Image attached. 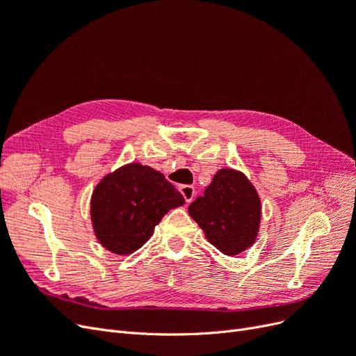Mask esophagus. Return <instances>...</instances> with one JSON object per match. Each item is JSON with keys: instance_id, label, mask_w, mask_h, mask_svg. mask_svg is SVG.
Returning <instances> with one entry per match:
<instances>
[{"instance_id": "obj_1", "label": "esophagus", "mask_w": 356, "mask_h": 356, "mask_svg": "<svg viewBox=\"0 0 356 356\" xmlns=\"http://www.w3.org/2000/svg\"><path fill=\"white\" fill-rule=\"evenodd\" d=\"M179 191H181V195L184 196L186 202H191L196 196V188L193 186H181Z\"/></svg>"}]
</instances>
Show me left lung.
I'll list each match as a JSON object with an SVG mask.
<instances>
[{
	"mask_svg": "<svg viewBox=\"0 0 356 356\" xmlns=\"http://www.w3.org/2000/svg\"><path fill=\"white\" fill-rule=\"evenodd\" d=\"M188 213L217 250L236 255L254 243L260 227L261 204L243 174L221 169L204 188L203 196L190 203Z\"/></svg>",
	"mask_w": 356,
	"mask_h": 356,
	"instance_id": "obj_1",
	"label": "left lung"
}]
</instances>
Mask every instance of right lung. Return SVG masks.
<instances>
[{
    "mask_svg": "<svg viewBox=\"0 0 356 356\" xmlns=\"http://www.w3.org/2000/svg\"><path fill=\"white\" fill-rule=\"evenodd\" d=\"M184 197L163 174L139 163L126 165L96 186L90 213L96 238L114 254H132Z\"/></svg>",
    "mask_w": 356,
    "mask_h": 356,
    "instance_id": "obj_1",
    "label": "right lung"
}]
</instances>
